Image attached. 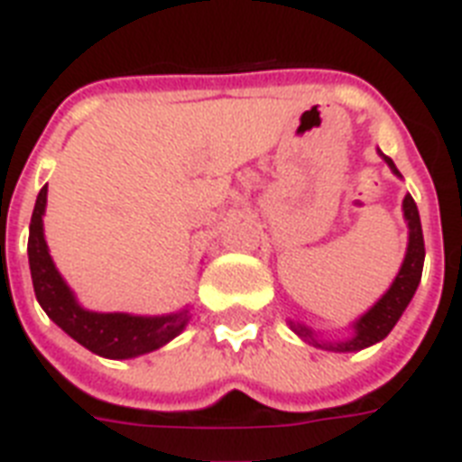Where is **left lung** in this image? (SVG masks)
<instances>
[{
  "instance_id": "1",
  "label": "left lung",
  "mask_w": 462,
  "mask_h": 462,
  "mask_svg": "<svg viewBox=\"0 0 462 462\" xmlns=\"http://www.w3.org/2000/svg\"><path fill=\"white\" fill-rule=\"evenodd\" d=\"M383 155V153H380ZM384 162L392 167L394 174H399V170L394 167L392 158L383 155ZM402 177V174H399ZM403 217L409 222V250H406V259H403L402 269L396 273L392 288L383 295V300L375 304V307L364 314L359 321L354 323V337L345 342H319L314 340V333L309 328L300 326V323H291L292 330H295L300 337L304 340H311L314 345L326 346V349H335V352H359L364 346H371L375 342H380L383 337L390 335L392 328L396 326V321L402 319L403 309L409 307L411 297L418 291V283H420L422 276V262H425V240H422V226H420V215H418V208H415V200L411 196L403 198Z\"/></svg>"
}]
</instances>
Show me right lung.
I'll return each mask as SVG.
<instances>
[{
    "mask_svg": "<svg viewBox=\"0 0 462 462\" xmlns=\"http://www.w3.org/2000/svg\"><path fill=\"white\" fill-rule=\"evenodd\" d=\"M47 208V186H42L30 219L28 259L32 273V288L37 302L59 328L72 340L87 346L89 352L106 359H132L148 354L177 337L189 321V311L170 316H129V314H97L79 307L66 281L56 272L49 257L42 215Z\"/></svg>",
    "mask_w": 462,
    "mask_h": 462,
    "instance_id": "right-lung-1",
    "label": "right lung"
}]
</instances>
